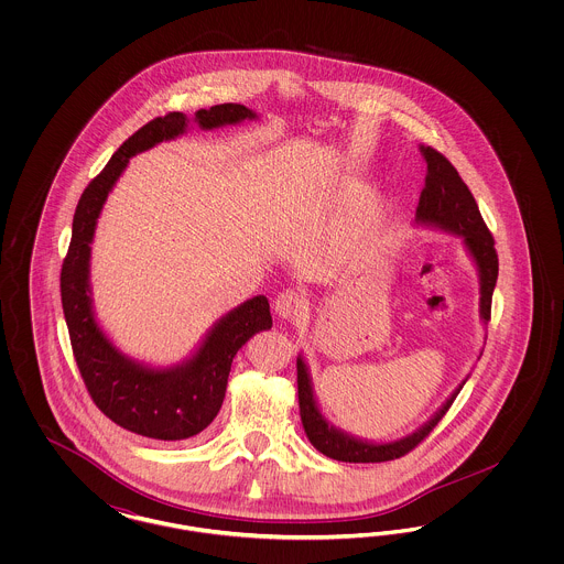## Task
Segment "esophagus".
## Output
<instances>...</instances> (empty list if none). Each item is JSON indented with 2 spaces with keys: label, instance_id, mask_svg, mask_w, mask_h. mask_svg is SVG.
I'll use <instances>...</instances> for the list:
<instances>
[{
  "label": "esophagus",
  "instance_id": "obj_1",
  "mask_svg": "<svg viewBox=\"0 0 564 564\" xmlns=\"http://www.w3.org/2000/svg\"><path fill=\"white\" fill-rule=\"evenodd\" d=\"M306 304H304V297L295 292H283V294L276 295L274 300V313L281 317V319H295L304 313Z\"/></svg>",
  "mask_w": 564,
  "mask_h": 564
}]
</instances>
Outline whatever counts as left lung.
I'll use <instances>...</instances> for the list:
<instances>
[{
    "label": "left lung",
    "instance_id": "left-lung-1",
    "mask_svg": "<svg viewBox=\"0 0 564 564\" xmlns=\"http://www.w3.org/2000/svg\"><path fill=\"white\" fill-rule=\"evenodd\" d=\"M421 152L427 162V177H425V189L421 192L414 224L421 228H433V230H442V232L460 237L463 247L478 272V283H480L478 313H480V322L486 325L490 319V302H492V292L497 285V274H499V260H497L492 235L488 232V228L484 224L476 198L471 196V192L465 186L460 175L456 173L455 166L446 161L440 152H435L433 148L423 145ZM295 364H297L300 416H302V425H304L311 444L323 455L336 458V460H347V463H380V460H393V458H400L405 453H410L442 421V416L448 412L458 391L463 389V384L469 378L467 375L458 382V387L448 395V400L442 403L431 414L430 421L423 423L419 430L398 437V440H391V442H375V440L357 437L349 431L336 427L332 421H327L319 408V402H317V395L313 389V378H311L306 359L302 357V352L297 355Z\"/></svg>",
    "mask_w": 564,
    "mask_h": 564
}]
</instances>
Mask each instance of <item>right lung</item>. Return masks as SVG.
<instances>
[{"instance_id":"add662e5","label":"right lung","mask_w":564,"mask_h":564,"mask_svg":"<svg viewBox=\"0 0 564 564\" xmlns=\"http://www.w3.org/2000/svg\"><path fill=\"white\" fill-rule=\"evenodd\" d=\"M245 120H258V113L241 104L198 109L192 120L182 111L150 120L116 150L106 169L84 189L76 207L72 242L61 269V302L72 349L93 402L116 425L137 435L175 442L209 427L224 402L237 350L251 336L272 327L270 304L267 295L245 300L221 315L180 364L161 368L137 361L111 343L95 315L90 242L97 219L133 156L188 133L189 122H196L203 131H214Z\"/></svg>"}]
</instances>
